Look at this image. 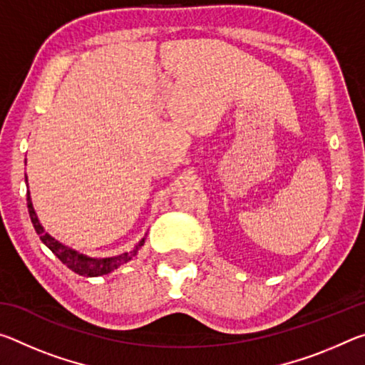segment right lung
<instances>
[{"label": "right lung", "instance_id": "1", "mask_svg": "<svg viewBox=\"0 0 365 365\" xmlns=\"http://www.w3.org/2000/svg\"><path fill=\"white\" fill-rule=\"evenodd\" d=\"M27 207H29V214H30V220H32L35 232L40 235V240L45 243L49 250L54 252V256H58V259L64 265H67L72 272H76L78 275H85V277H100L104 274H109V272L115 270L117 267H120L122 264H125L128 261L137 256L138 250L143 246L145 238L135 246L132 251L123 252V255L114 256V257H104V259H95V257H86L83 255H78L77 251H73L71 248H66L64 245H61L56 240L49 237V235L43 230V227L40 225L38 219H36V214L34 211L32 201H30V195L27 191Z\"/></svg>", "mask_w": 365, "mask_h": 365}]
</instances>
